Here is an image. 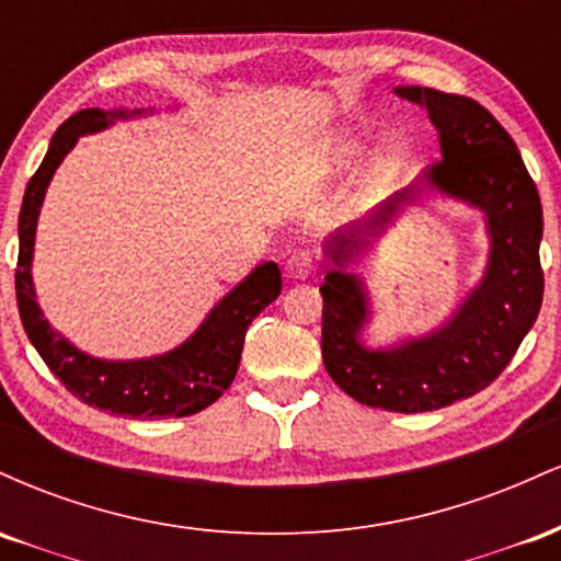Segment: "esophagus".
<instances>
[{
	"label": "esophagus",
	"mask_w": 561,
	"mask_h": 561,
	"mask_svg": "<svg viewBox=\"0 0 561 561\" xmlns=\"http://www.w3.org/2000/svg\"><path fill=\"white\" fill-rule=\"evenodd\" d=\"M313 268H317V261H313V255L308 250H298V253H293L285 261L287 279H308L313 274Z\"/></svg>",
	"instance_id": "34e87169"
}]
</instances>
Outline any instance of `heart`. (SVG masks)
<instances>
[{"label": "heart", "instance_id": "1", "mask_svg": "<svg viewBox=\"0 0 561 561\" xmlns=\"http://www.w3.org/2000/svg\"><path fill=\"white\" fill-rule=\"evenodd\" d=\"M364 147H366V137L362 131H337V134H332L330 141H327L324 160L330 165H347L362 156ZM396 165H398V152L392 150V147L379 150V156L375 160L377 173L396 171Z\"/></svg>", "mask_w": 561, "mask_h": 561}]
</instances>
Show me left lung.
<instances>
[{"instance_id":"left-lung-1","label":"left lung","mask_w":561,"mask_h":561,"mask_svg":"<svg viewBox=\"0 0 561 561\" xmlns=\"http://www.w3.org/2000/svg\"><path fill=\"white\" fill-rule=\"evenodd\" d=\"M396 94L427 107L440 134L443 160L424 173L422 184L396 192L327 248L332 266L319 287L324 298L321 356L337 388L353 401L420 414L485 390L536 324L543 300L538 255L543 210L517 145L480 102L427 87H398ZM424 183L486 214L492 234L486 276L440 331L390 352H369L360 343L368 299L363 283L344 266L381 233L401 204L413 202Z\"/></svg>"}]
</instances>
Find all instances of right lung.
Segmentation results:
<instances>
[{"instance_id": "1", "label": "right lung", "mask_w": 561, "mask_h": 561, "mask_svg": "<svg viewBox=\"0 0 561 561\" xmlns=\"http://www.w3.org/2000/svg\"><path fill=\"white\" fill-rule=\"evenodd\" d=\"M145 111H87L73 113L55 131L49 150L38 171L25 186L21 218H18V250L15 295L23 330L34 343L38 356L53 369V375L73 392L79 401L92 409L111 414L131 416V420H165V416H190L208 409L224 396L240 366L244 332L268 302L282 293V274L274 261L261 263L205 317L199 330L186 343L156 358L139 362H105L92 358L57 334L44 319L36 302L31 261H34V237L38 208L44 192L53 182L57 165L73 150L83 134H94L115 124L118 118H131Z\"/></svg>"}]
</instances>
